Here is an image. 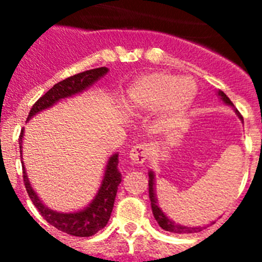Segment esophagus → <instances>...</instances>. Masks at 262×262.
I'll list each match as a JSON object with an SVG mask.
<instances>
[{
  "label": "esophagus",
  "mask_w": 262,
  "mask_h": 262,
  "mask_svg": "<svg viewBox=\"0 0 262 262\" xmlns=\"http://www.w3.org/2000/svg\"><path fill=\"white\" fill-rule=\"evenodd\" d=\"M148 156V147L147 144H138L129 151V159L136 165H142L145 163Z\"/></svg>",
  "instance_id": "obj_1"
}]
</instances>
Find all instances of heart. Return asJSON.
I'll return each instance as SVG.
<instances>
[{
    "instance_id": "b5f03b06",
    "label": "heart",
    "mask_w": 262,
    "mask_h": 262,
    "mask_svg": "<svg viewBox=\"0 0 262 262\" xmlns=\"http://www.w3.org/2000/svg\"><path fill=\"white\" fill-rule=\"evenodd\" d=\"M196 86L189 78L155 72L136 80L127 90L128 110H155L160 107L164 120H173L190 107Z\"/></svg>"
}]
</instances>
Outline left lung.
<instances>
[{
    "mask_svg": "<svg viewBox=\"0 0 262 262\" xmlns=\"http://www.w3.org/2000/svg\"><path fill=\"white\" fill-rule=\"evenodd\" d=\"M217 96L221 97V99L223 101L224 103L227 105H230L233 107V103L231 102V99L226 96V94L219 90L217 92ZM235 113L237 114V117L243 120V117L240 115V113L237 110H235ZM149 181H148V186H149V200H151V207H152V212H154V216L155 219L157 221L159 226L163 228V230L169 231V232H173V233H193V232H200L202 231L205 227H186V226H181V224H177L174 223L173 221H170L168 216L163 212V210L160 209L159 202H157V198H156V191H155V174L154 172H149Z\"/></svg>",
    "mask_w": 262,
    "mask_h": 262,
    "instance_id": "8db88e82",
    "label": "left lung"
}]
</instances>
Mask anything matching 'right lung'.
I'll list each match as a JSON object with an SVG mask.
<instances>
[{"label":"right lung","instance_id":"right-lung-1","mask_svg":"<svg viewBox=\"0 0 262 262\" xmlns=\"http://www.w3.org/2000/svg\"><path fill=\"white\" fill-rule=\"evenodd\" d=\"M107 72L108 69L106 67H101V68L81 72V73L71 76V77L55 84L45 96H41L34 103V106H32L29 113L27 120L31 119L34 115L40 113V111L46 110V108L51 107L56 102H59L60 99L68 98V97L75 96V94L82 93L85 89L92 86L97 80L103 77ZM22 138L23 129L20 131L19 135L20 149H22ZM118 163H119L118 154L113 155L108 159L107 164H106L102 182H101V186H99L94 200L85 209L77 212H57L48 209L47 206L43 205L38 194L31 187L25 165H22L23 182H25L27 194L31 198L34 206H35L41 216L45 217L51 226L62 231V232L68 233V235L78 236V237H88V236H93L99 230H102L103 227L107 224L108 219H110L111 211H113V207H114L118 186H119L120 181H122V174L118 170Z\"/></svg>","mask_w":262,"mask_h":262}]
</instances>
